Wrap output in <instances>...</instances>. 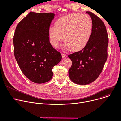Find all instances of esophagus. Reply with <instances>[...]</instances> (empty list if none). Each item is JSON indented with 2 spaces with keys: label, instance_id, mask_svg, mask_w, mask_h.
<instances>
[{
  "label": "esophagus",
  "instance_id": "esophagus-1",
  "mask_svg": "<svg viewBox=\"0 0 121 121\" xmlns=\"http://www.w3.org/2000/svg\"><path fill=\"white\" fill-rule=\"evenodd\" d=\"M62 57L63 58H66V57H67V55L66 54H65L62 53Z\"/></svg>",
  "mask_w": 121,
  "mask_h": 121
}]
</instances>
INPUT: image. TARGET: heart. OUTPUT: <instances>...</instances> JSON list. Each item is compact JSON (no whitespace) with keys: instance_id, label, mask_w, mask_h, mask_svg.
<instances>
[{"instance_id":"heart-1","label":"heart","mask_w":121,"mask_h":121,"mask_svg":"<svg viewBox=\"0 0 121 121\" xmlns=\"http://www.w3.org/2000/svg\"><path fill=\"white\" fill-rule=\"evenodd\" d=\"M92 20L87 15L72 14L56 21L55 27H50L48 35L51 44L57 47L61 40L66 48L77 52L88 44L92 33Z\"/></svg>"}]
</instances>
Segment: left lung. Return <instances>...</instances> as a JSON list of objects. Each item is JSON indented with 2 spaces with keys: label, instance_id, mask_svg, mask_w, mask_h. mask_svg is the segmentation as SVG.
<instances>
[{
  "label": "left lung",
  "instance_id": "left-lung-1",
  "mask_svg": "<svg viewBox=\"0 0 121 121\" xmlns=\"http://www.w3.org/2000/svg\"><path fill=\"white\" fill-rule=\"evenodd\" d=\"M93 30L88 44L82 50L68 55L72 62L69 70L71 80L86 85L95 81L100 74L107 59L108 37L102 21L91 12Z\"/></svg>",
  "mask_w": 121,
  "mask_h": 121
}]
</instances>
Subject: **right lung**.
<instances>
[{
	"label": "right lung",
	"instance_id": "add662e5",
	"mask_svg": "<svg viewBox=\"0 0 121 121\" xmlns=\"http://www.w3.org/2000/svg\"><path fill=\"white\" fill-rule=\"evenodd\" d=\"M52 13L30 12L18 24L13 38L15 59L24 75L36 83L50 81L62 56L51 45L48 30Z\"/></svg>",
	"mask_w": 121,
	"mask_h": 121
}]
</instances>
